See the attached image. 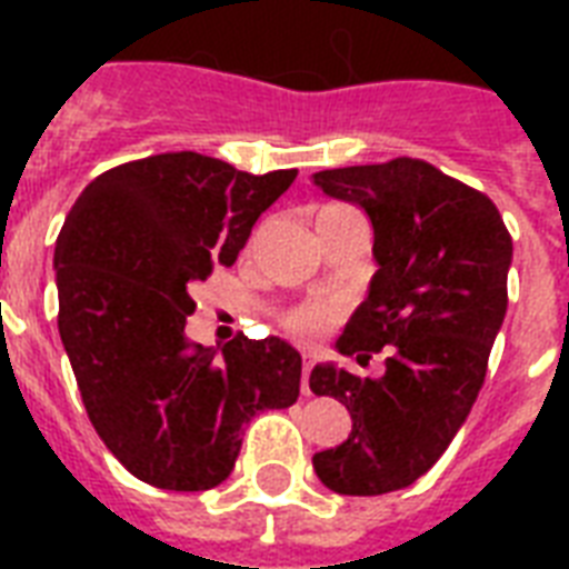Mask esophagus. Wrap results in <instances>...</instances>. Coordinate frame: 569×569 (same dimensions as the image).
I'll return each mask as SVG.
<instances>
[{"mask_svg":"<svg viewBox=\"0 0 569 569\" xmlns=\"http://www.w3.org/2000/svg\"><path fill=\"white\" fill-rule=\"evenodd\" d=\"M310 369H312V355L303 351V363H301V392L303 396H312L310 392Z\"/></svg>","mask_w":569,"mask_h":569,"instance_id":"1","label":"esophagus"}]
</instances>
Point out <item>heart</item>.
Masks as SVG:
<instances>
[{
	"instance_id": "b5f03b06",
	"label": "heart",
	"mask_w": 569,
	"mask_h": 569,
	"mask_svg": "<svg viewBox=\"0 0 569 569\" xmlns=\"http://www.w3.org/2000/svg\"><path fill=\"white\" fill-rule=\"evenodd\" d=\"M333 321V310L328 303H301L283 316V328L298 339H319Z\"/></svg>"
}]
</instances>
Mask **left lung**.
Wrapping results in <instances>:
<instances>
[{
    "instance_id": "left-lung-1",
    "label": "left lung",
    "mask_w": 569,
    "mask_h": 569,
    "mask_svg": "<svg viewBox=\"0 0 569 569\" xmlns=\"http://www.w3.org/2000/svg\"><path fill=\"white\" fill-rule=\"evenodd\" d=\"M312 182L360 206L375 230L378 271L337 351L357 363L387 355L380 378L312 369V392L351 413L348 440L312 469L333 493H392L440 460L476 405L508 310L513 241L490 197L422 159L333 168Z\"/></svg>"
}]
</instances>
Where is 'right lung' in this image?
<instances>
[{"mask_svg": "<svg viewBox=\"0 0 569 569\" xmlns=\"http://www.w3.org/2000/svg\"><path fill=\"white\" fill-rule=\"evenodd\" d=\"M295 177L162 153L100 173L67 214L58 333L100 440L147 485L218 487L244 425L298 401L301 355L286 339L236 337L214 351L186 337L191 286L236 262Z\"/></svg>", "mask_w": 569, "mask_h": 569, "instance_id": "obj_1", "label": "right lung"}]
</instances>
